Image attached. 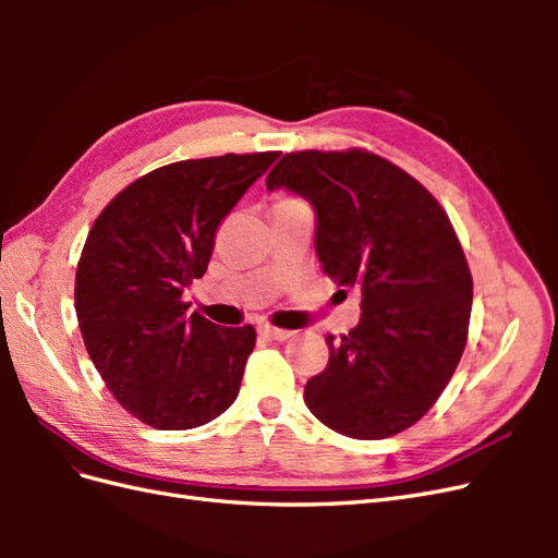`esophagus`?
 I'll list each match as a JSON object with an SVG mask.
<instances>
[{"label": "esophagus", "instance_id": "esophagus-1", "mask_svg": "<svg viewBox=\"0 0 558 558\" xmlns=\"http://www.w3.org/2000/svg\"><path fill=\"white\" fill-rule=\"evenodd\" d=\"M258 332L269 337V340H277V342H283L289 340V337L293 335V330H283V328H272V326H258Z\"/></svg>", "mask_w": 558, "mask_h": 558}]
</instances>
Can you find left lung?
<instances>
[{"label": "left lung", "instance_id": "obj_1", "mask_svg": "<svg viewBox=\"0 0 558 558\" xmlns=\"http://www.w3.org/2000/svg\"><path fill=\"white\" fill-rule=\"evenodd\" d=\"M314 207L316 256L344 289L361 291V320L305 384L312 414L356 440L391 437L424 416L461 361L472 277L437 199L400 167L351 148L286 154L267 191Z\"/></svg>", "mask_w": 558, "mask_h": 558}]
</instances>
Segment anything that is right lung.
<instances>
[{
    "label": "right lung",
    "instance_id": "obj_1",
    "mask_svg": "<svg viewBox=\"0 0 558 558\" xmlns=\"http://www.w3.org/2000/svg\"><path fill=\"white\" fill-rule=\"evenodd\" d=\"M277 158L165 165L118 193L88 232L76 267L78 328L113 398L146 426H205L240 393L256 330L189 314L183 291L207 272L218 223Z\"/></svg>",
    "mask_w": 558,
    "mask_h": 558
}]
</instances>
